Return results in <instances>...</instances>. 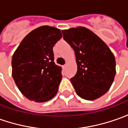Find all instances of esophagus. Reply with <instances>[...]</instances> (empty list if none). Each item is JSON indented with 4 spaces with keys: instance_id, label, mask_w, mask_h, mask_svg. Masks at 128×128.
I'll use <instances>...</instances> for the list:
<instances>
[{
    "instance_id": "esophagus-1",
    "label": "esophagus",
    "mask_w": 128,
    "mask_h": 128,
    "mask_svg": "<svg viewBox=\"0 0 128 128\" xmlns=\"http://www.w3.org/2000/svg\"><path fill=\"white\" fill-rule=\"evenodd\" d=\"M66 67V64H64V66H63V68H64V69H65Z\"/></svg>"
}]
</instances>
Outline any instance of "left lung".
<instances>
[{"instance_id": "8db88e82", "label": "left lung", "mask_w": 128, "mask_h": 128, "mask_svg": "<svg viewBox=\"0 0 128 128\" xmlns=\"http://www.w3.org/2000/svg\"><path fill=\"white\" fill-rule=\"evenodd\" d=\"M73 48L78 71L71 82L77 94L93 101L109 90L116 74L115 58L107 45L89 29L78 26L62 30Z\"/></svg>"}]
</instances>
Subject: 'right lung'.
Masks as SVG:
<instances>
[{
    "label": "right lung",
    "instance_id": "obj_1",
    "mask_svg": "<svg viewBox=\"0 0 128 128\" xmlns=\"http://www.w3.org/2000/svg\"><path fill=\"white\" fill-rule=\"evenodd\" d=\"M62 37L59 29L41 26L22 40L12 56V77L20 92L30 101L53 98L62 81V67L54 63L53 48Z\"/></svg>",
    "mask_w": 128,
    "mask_h": 128
}]
</instances>
